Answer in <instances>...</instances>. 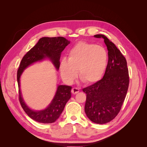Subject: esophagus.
<instances>
[{
    "instance_id": "obj_1",
    "label": "esophagus",
    "mask_w": 147,
    "mask_h": 147,
    "mask_svg": "<svg viewBox=\"0 0 147 147\" xmlns=\"http://www.w3.org/2000/svg\"><path fill=\"white\" fill-rule=\"evenodd\" d=\"M72 93L74 94H77V93H78L79 92V89L78 88H73L72 89Z\"/></svg>"
}]
</instances>
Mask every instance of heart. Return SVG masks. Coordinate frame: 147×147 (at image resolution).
<instances>
[{
	"mask_svg": "<svg viewBox=\"0 0 147 147\" xmlns=\"http://www.w3.org/2000/svg\"><path fill=\"white\" fill-rule=\"evenodd\" d=\"M108 54L105 49L95 44L84 42L76 44L69 51L67 61L63 59L59 64L62 78L71 83L77 76L86 84L98 82L105 72Z\"/></svg>",
	"mask_w": 147,
	"mask_h": 147,
	"instance_id": "b5f03b06",
	"label": "heart"
}]
</instances>
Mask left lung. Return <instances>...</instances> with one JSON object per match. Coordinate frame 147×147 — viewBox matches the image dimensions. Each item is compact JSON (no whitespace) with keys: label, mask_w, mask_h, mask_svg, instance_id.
I'll list each match as a JSON object with an SVG mask.
<instances>
[{"label":"left lung","mask_w":147,"mask_h":147,"mask_svg":"<svg viewBox=\"0 0 147 147\" xmlns=\"http://www.w3.org/2000/svg\"><path fill=\"white\" fill-rule=\"evenodd\" d=\"M102 38L108 50L109 61L103 78L84 88L86 94L84 112L91 121L105 124L112 121L119 112L128 90L129 77L126 58L115 44L104 35Z\"/></svg>","instance_id":"left-lung-1"}]
</instances>
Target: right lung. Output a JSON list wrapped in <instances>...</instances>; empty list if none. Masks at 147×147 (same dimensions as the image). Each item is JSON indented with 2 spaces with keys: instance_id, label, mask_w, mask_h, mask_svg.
<instances>
[{
  "instance_id": "add662e5",
  "label": "right lung",
  "mask_w": 147,
  "mask_h": 147,
  "mask_svg": "<svg viewBox=\"0 0 147 147\" xmlns=\"http://www.w3.org/2000/svg\"><path fill=\"white\" fill-rule=\"evenodd\" d=\"M70 43L63 37H42L22 59L17 73V81L19 87V100L26 113L34 121L42 123H52L59 118L67 102L71 97L72 87L58 85L55 95L47 108L41 110L31 109L25 103L20 89V78L24 70L37 62L50 60L57 70L59 69L61 52Z\"/></svg>"
}]
</instances>
